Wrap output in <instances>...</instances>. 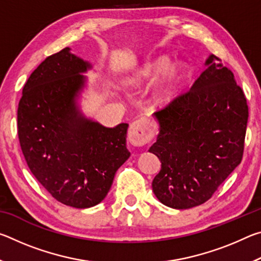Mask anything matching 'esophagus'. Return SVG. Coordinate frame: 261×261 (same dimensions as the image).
<instances>
[{
    "label": "esophagus",
    "instance_id": "34e87169",
    "mask_svg": "<svg viewBox=\"0 0 261 261\" xmlns=\"http://www.w3.org/2000/svg\"><path fill=\"white\" fill-rule=\"evenodd\" d=\"M129 140L135 146H143L152 140L154 131L147 118L140 117L131 123L129 127Z\"/></svg>",
    "mask_w": 261,
    "mask_h": 261
}]
</instances>
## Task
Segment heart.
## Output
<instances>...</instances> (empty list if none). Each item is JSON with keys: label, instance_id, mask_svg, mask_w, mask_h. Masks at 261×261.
<instances>
[{"label": "heart", "instance_id": "1", "mask_svg": "<svg viewBox=\"0 0 261 261\" xmlns=\"http://www.w3.org/2000/svg\"><path fill=\"white\" fill-rule=\"evenodd\" d=\"M169 63L170 61L167 56H159L147 62L138 70L134 83L154 82L165 73L159 84L156 98L161 102H169L188 76V65L184 62H174L170 65Z\"/></svg>", "mask_w": 261, "mask_h": 261}]
</instances>
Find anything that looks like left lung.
Masks as SVG:
<instances>
[{
	"label": "left lung",
	"mask_w": 261,
	"mask_h": 261,
	"mask_svg": "<svg viewBox=\"0 0 261 261\" xmlns=\"http://www.w3.org/2000/svg\"><path fill=\"white\" fill-rule=\"evenodd\" d=\"M190 91L154 113L158 139L148 152L161 161L155 197L176 210L204 204L240 165L249 108L233 73L210 55Z\"/></svg>",
	"instance_id": "1"
}]
</instances>
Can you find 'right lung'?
<instances>
[{"label":"right lung","instance_id":"1","mask_svg":"<svg viewBox=\"0 0 261 261\" xmlns=\"http://www.w3.org/2000/svg\"><path fill=\"white\" fill-rule=\"evenodd\" d=\"M92 69L67 47L31 73L18 105V138L34 177L56 200L74 208L100 204L130 156L129 124L107 127L86 117L78 99Z\"/></svg>","mask_w":261,"mask_h":261}]
</instances>
